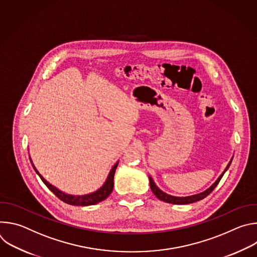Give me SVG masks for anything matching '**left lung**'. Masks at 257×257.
<instances>
[{
    "label": "left lung",
    "instance_id": "1",
    "mask_svg": "<svg viewBox=\"0 0 257 257\" xmlns=\"http://www.w3.org/2000/svg\"><path fill=\"white\" fill-rule=\"evenodd\" d=\"M232 163V160L230 161V163L228 164L227 168L225 169V171L223 172V174L219 176L217 178V180L213 183V184L208 188L206 189L205 191L199 193V194H196V195H192V196H187V197H176V196H172V195H169L165 192H163L160 188H158V186L155 184L154 180L152 179V177H150V184H151V189L153 191V193L162 201H165V202H168V203H173V204H188V203H192V202H195V201H198V200H201L203 199L204 197H206L208 194H210L212 192V190L216 187V185L218 184V182L221 181L222 177L224 176V174L226 173V171L229 169L230 165Z\"/></svg>",
    "mask_w": 257,
    "mask_h": 257
}]
</instances>
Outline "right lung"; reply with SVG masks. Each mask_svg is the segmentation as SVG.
<instances>
[{
    "mask_svg": "<svg viewBox=\"0 0 257 257\" xmlns=\"http://www.w3.org/2000/svg\"><path fill=\"white\" fill-rule=\"evenodd\" d=\"M30 159V158H29ZM30 162H31V165L34 169V171L36 172V174H38L40 176V178L42 179V181L45 183V185L59 198L61 199L62 201H64L65 203H68L70 205H79V206H87V205H92V204H96L102 200H104L109 194L112 193L113 191V188H114V175H115V172H116V169L118 167V164L119 162L112 168L111 172H109L104 184L98 189L96 190L95 192L93 193H90V194H86V195H70V194H66L62 191H60L58 188H56L55 186H53L52 184H50V183L39 173V171L35 169L31 159H30Z\"/></svg>",
    "mask_w": 257,
    "mask_h": 257,
    "instance_id": "right-lung-1",
    "label": "right lung"
}]
</instances>
